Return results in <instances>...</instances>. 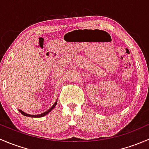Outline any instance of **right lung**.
<instances>
[{
    "instance_id": "right-lung-1",
    "label": "right lung",
    "mask_w": 149,
    "mask_h": 149,
    "mask_svg": "<svg viewBox=\"0 0 149 149\" xmlns=\"http://www.w3.org/2000/svg\"><path fill=\"white\" fill-rule=\"evenodd\" d=\"M56 104H57V101L55 102V104H54L53 105H52V107L50 108V109H48L47 111H46V112H44V113H42V114H40V115H29V114H26V113H25L24 112H23V111L20 110V109H19V112H20L22 114V115H24V116L31 117V118H40V117H43V116H45V115H47V114L49 113V112H51V111H52V109H53V108L55 107V106H56Z\"/></svg>"
}]
</instances>
